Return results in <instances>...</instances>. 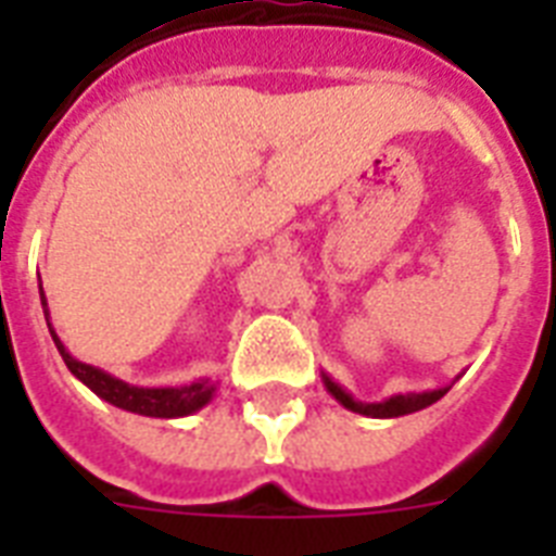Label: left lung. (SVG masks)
<instances>
[{"instance_id":"8db88e82","label":"left lung","mask_w":556,"mask_h":556,"mask_svg":"<svg viewBox=\"0 0 556 556\" xmlns=\"http://www.w3.org/2000/svg\"><path fill=\"white\" fill-rule=\"evenodd\" d=\"M323 383L326 389L331 392V397L343 404L346 409L352 413H361V415H369V418H397V415H409V413H418L424 406L435 404L441 397L447 395L450 387H441V389H427V392H406V395H392L387 401H375V404H366V401H355V397L349 395L346 389L334 383V380L323 371Z\"/></svg>"}]
</instances>
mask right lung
Returning <instances> with one entry per match:
<instances>
[{"mask_svg":"<svg viewBox=\"0 0 556 556\" xmlns=\"http://www.w3.org/2000/svg\"><path fill=\"white\" fill-rule=\"evenodd\" d=\"M39 300H42L48 331H51L56 352L65 361L68 371L80 383H86L94 395L109 401L117 409L147 415V418H185V415L199 413L201 406H207L213 401V395H216V380L210 378H199L192 380V383H181V387H132V383H126V380L115 378V375H109V371L98 369V366L83 364V361L68 355L63 340L56 338V331L51 329V317H48V303L46 294H42V286H39Z\"/></svg>","mask_w":556,"mask_h":556,"instance_id":"1","label":"right lung"}]
</instances>
